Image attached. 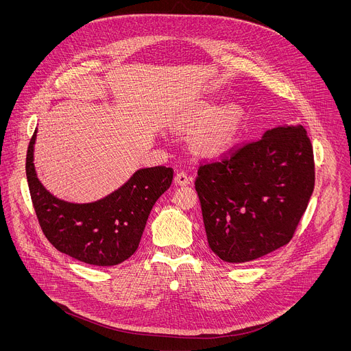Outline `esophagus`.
<instances>
[{"mask_svg": "<svg viewBox=\"0 0 351 351\" xmlns=\"http://www.w3.org/2000/svg\"><path fill=\"white\" fill-rule=\"evenodd\" d=\"M190 182H191V178L186 172H178L175 175V183L179 186H187L190 184Z\"/></svg>", "mask_w": 351, "mask_h": 351, "instance_id": "esophagus-1", "label": "esophagus"}]
</instances>
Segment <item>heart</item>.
<instances>
[{
  "instance_id": "obj_1",
  "label": "heart",
  "mask_w": 351,
  "mask_h": 351,
  "mask_svg": "<svg viewBox=\"0 0 351 351\" xmlns=\"http://www.w3.org/2000/svg\"><path fill=\"white\" fill-rule=\"evenodd\" d=\"M244 122V112L237 104L217 108L213 101H197L184 107L178 115V123L194 126L191 144L198 154L217 157L236 143Z\"/></svg>"
}]
</instances>
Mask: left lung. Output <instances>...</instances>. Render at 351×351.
Returning a JSON list of instances; mask_svg holds the SVG:
<instances>
[{"mask_svg":"<svg viewBox=\"0 0 351 351\" xmlns=\"http://www.w3.org/2000/svg\"><path fill=\"white\" fill-rule=\"evenodd\" d=\"M310 137L278 126L258 140L202 164L194 182L210 248L226 263H248L287 244L314 191Z\"/></svg>","mask_w":351,"mask_h":351,"instance_id":"left-lung-1","label":"left lung"}]
</instances>
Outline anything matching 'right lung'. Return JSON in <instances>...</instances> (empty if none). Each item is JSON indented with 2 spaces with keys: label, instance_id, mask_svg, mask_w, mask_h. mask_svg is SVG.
<instances>
[{
  "label": "right lung",
  "instance_id": "obj_1",
  "mask_svg": "<svg viewBox=\"0 0 351 351\" xmlns=\"http://www.w3.org/2000/svg\"><path fill=\"white\" fill-rule=\"evenodd\" d=\"M36 132L27 147L26 176L44 236L58 252L90 265L111 267L128 260L138 247L156 202L169 189L173 169H138L122 187L98 202L68 203L47 191L36 175Z\"/></svg>",
  "mask_w": 351,
  "mask_h": 351
}]
</instances>
